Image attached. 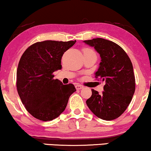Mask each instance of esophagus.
<instances>
[{"label":"esophagus","mask_w":151,"mask_h":151,"mask_svg":"<svg viewBox=\"0 0 151 151\" xmlns=\"http://www.w3.org/2000/svg\"><path fill=\"white\" fill-rule=\"evenodd\" d=\"M76 88L77 90H81V89H82V88H83V86H81V85H76Z\"/></svg>","instance_id":"1"}]
</instances>
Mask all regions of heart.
Returning a JSON list of instances; mask_svg holds the SVG:
<instances>
[{
    "instance_id": "b5f03b06",
    "label": "heart",
    "mask_w": 151,
    "mask_h": 151,
    "mask_svg": "<svg viewBox=\"0 0 151 151\" xmlns=\"http://www.w3.org/2000/svg\"><path fill=\"white\" fill-rule=\"evenodd\" d=\"M93 51V50H91V49H88V48H85V49H83V53L86 52V51Z\"/></svg>"
}]
</instances>
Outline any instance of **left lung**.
Returning a JSON list of instances; mask_svg holds the SVG:
<instances>
[{
  "mask_svg": "<svg viewBox=\"0 0 151 151\" xmlns=\"http://www.w3.org/2000/svg\"><path fill=\"white\" fill-rule=\"evenodd\" d=\"M83 42L100 54L101 62L95 78L105 81L102 95L92 89L87 105L98 118L107 121L115 119L124 112L135 92L132 61L124 50L111 41L96 38Z\"/></svg>",
  "mask_w": 151,
  "mask_h": 151,
  "instance_id": "left-lung-1",
  "label": "left lung"
}]
</instances>
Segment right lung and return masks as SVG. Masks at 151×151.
Instances as JSON below:
<instances>
[{
  "instance_id": "add662e5",
  "label": "right lung",
  "mask_w": 151,
  "mask_h": 151,
  "mask_svg": "<svg viewBox=\"0 0 151 151\" xmlns=\"http://www.w3.org/2000/svg\"><path fill=\"white\" fill-rule=\"evenodd\" d=\"M76 41L47 40L33 44L23 53L17 70V93L32 116L51 121L65 110L73 85L54 79L53 73L61 69V58Z\"/></svg>"
}]
</instances>
